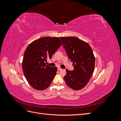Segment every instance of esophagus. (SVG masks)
<instances>
[{
    "label": "esophagus",
    "instance_id": "obj_1",
    "mask_svg": "<svg viewBox=\"0 0 121 121\" xmlns=\"http://www.w3.org/2000/svg\"><path fill=\"white\" fill-rule=\"evenodd\" d=\"M57 69H58V71H60V70H61V69H62L60 68V67H58V68H57Z\"/></svg>",
    "mask_w": 121,
    "mask_h": 121
}]
</instances>
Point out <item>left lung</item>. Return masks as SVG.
Segmentation results:
<instances>
[{
    "label": "left lung",
    "mask_w": 121,
    "mask_h": 121,
    "mask_svg": "<svg viewBox=\"0 0 121 121\" xmlns=\"http://www.w3.org/2000/svg\"><path fill=\"white\" fill-rule=\"evenodd\" d=\"M74 70L66 69L64 79L67 85L74 90H80L89 82L95 67V57L92 48L87 42L75 37H60Z\"/></svg>",
    "instance_id": "obj_1"
}]
</instances>
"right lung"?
<instances>
[{"label": "right lung", "instance_id": "1", "mask_svg": "<svg viewBox=\"0 0 121 121\" xmlns=\"http://www.w3.org/2000/svg\"><path fill=\"white\" fill-rule=\"evenodd\" d=\"M58 37H44L31 42L24 52L22 69L26 79L34 89L43 90L52 83L57 70L45 63L61 45Z\"/></svg>", "mask_w": 121, "mask_h": 121}]
</instances>
